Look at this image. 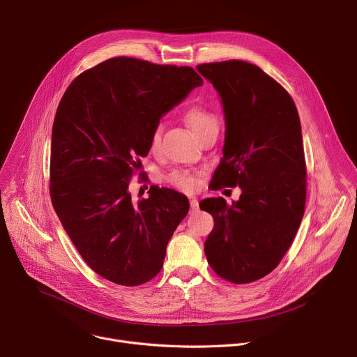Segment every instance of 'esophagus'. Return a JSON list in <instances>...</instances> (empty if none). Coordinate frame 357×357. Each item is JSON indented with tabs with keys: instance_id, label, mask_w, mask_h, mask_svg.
<instances>
[{
	"instance_id": "obj_1",
	"label": "esophagus",
	"mask_w": 357,
	"mask_h": 357,
	"mask_svg": "<svg viewBox=\"0 0 357 357\" xmlns=\"http://www.w3.org/2000/svg\"><path fill=\"white\" fill-rule=\"evenodd\" d=\"M189 203H190V211H192V212L197 211V208H199V202H197V199H195V197H190Z\"/></svg>"
}]
</instances>
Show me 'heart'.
<instances>
[{
  "label": "heart",
  "instance_id": "b5f03b06",
  "mask_svg": "<svg viewBox=\"0 0 357 357\" xmlns=\"http://www.w3.org/2000/svg\"><path fill=\"white\" fill-rule=\"evenodd\" d=\"M185 120L189 126V128L193 131V134L202 139L203 137H206L208 134L213 131H219V123L218 119L209 113L208 110H203L199 107L189 109L185 114ZM161 134H162V127L157 126L154 130H152L149 135V148L151 151H157L160 146L161 141ZM167 182L172 185L176 189L185 190V192H192L199 182V175L193 174L190 171H183V169H175L171 174L167 175Z\"/></svg>",
  "mask_w": 357,
  "mask_h": 357
}]
</instances>
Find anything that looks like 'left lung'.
Returning <instances> with one entry per match:
<instances>
[{
  "label": "left lung",
  "instance_id": "left-lung-1",
  "mask_svg": "<svg viewBox=\"0 0 357 357\" xmlns=\"http://www.w3.org/2000/svg\"><path fill=\"white\" fill-rule=\"evenodd\" d=\"M196 69L219 91L226 117L223 158L209 188H241L231 205L223 197L200 202L215 219L205 254L220 278L248 284L280 264L305 212L299 116L289 93L256 65L233 59Z\"/></svg>",
  "mask_w": 357,
  "mask_h": 357
}]
</instances>
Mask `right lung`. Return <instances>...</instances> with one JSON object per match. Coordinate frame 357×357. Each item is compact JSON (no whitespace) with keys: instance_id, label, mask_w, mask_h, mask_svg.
Here are the masks:
<instances>
[{"instance_id":"1","label":"right lung","mask_w":357,"mask_h":357,"mask_svg":"<svg viewBox=\"0 0 357 357\" xmlns=\"http://www.w3.org/2000/svg\"><path fill=\"white\" fill-rule=\"evenodd\" d=\"M202 84L190 66L119 56L82 72L66 89L52 128L49 193L76 250L100 277L137 287L161 271L189 202L151 186L134 203L128 186L161 116Z\"/></svg>"}]
</instances>
